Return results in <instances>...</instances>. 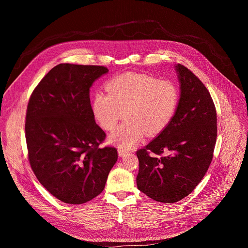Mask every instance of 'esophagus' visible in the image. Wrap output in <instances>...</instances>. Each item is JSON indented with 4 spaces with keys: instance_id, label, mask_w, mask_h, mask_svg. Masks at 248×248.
I'll list each match as a JSON object with an SVG mask.
<instances>
[{
    "instance_id": "34e87169",
    "label": "esophagus",
    "mask_w": 248,
    "mask_h": 248,
    "mask_svg": "<svg viewBox=\"0 0 248 248\" xmlns=\"http://www.w3.org/2000/svg\"><path fill=\"white\" fill-rule=\"evenodd\" d=\"M118 152H119V156H120V157H124V156H125V154H127V152H126L125 150L122 149V148H119Z\"/></svg>"
}]
</instances>
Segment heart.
Here are the masks:
<instances>
[{
	"instance_id": "heart-1",
	"label": "heart",
	"mask_w": 248,
	"mask_h": 248,
	"mask_svg": "<svg viewBox=\"0 0 248 248\" xmlns=\"http://www.w3.org/2000/svg\"><path fill=\"white\" fill-rule=\"evenodd\" d=\"M108 93L96 91L91 101L99 125L111 130L124 110L126 119L110 134L120 148H132L146 132L155 135L171 122L180 101L178 86L169 80L138 73H124L106 82Z\"/></svg>"
}]
</instances>
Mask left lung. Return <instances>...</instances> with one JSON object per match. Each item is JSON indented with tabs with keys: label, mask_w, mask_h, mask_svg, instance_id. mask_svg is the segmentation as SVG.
Returning <instances> with one entry per match:
<instances>
[{
	"label": "left lung",
	"mask_w": 248,
	"mask_h": 248,
	"mask_svg": "<svg viewBox=\"0 0 248 248\" xmlns=\"http://www.w3.org/2000/svg\"><path fill=\"white\" fill-rule=\"evenodd\" d=\"M174 68L181 88L175 114L136 152L138 189L162 203L178 202L193 191L211 164L217 139L216 109L209 91L187 67L179 63Z\"/></svg>",
	"instance_id": "left-lung-1"
}]
</instances>
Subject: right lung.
Wrapping results in <instances>:
<instances>
[{
	"label": "right lung",
	"instance_id": "1",
	"mask_svg": "<svg viewBox=\"0 0 248 248\" xmlns=\"http://www.w3.org/2000/svg\"><path fill=\"white\" fill-rule=\"evenodd\" d=\"M109 69L60 63L31 94L25 138L31 169L56 198L82 204L105 188L118 160L114 147L99 148L106 133L95 123L90 87Z\"/></svg>",
	"mask_w": 248,
	"mask_h": 248
}]
</instances>
